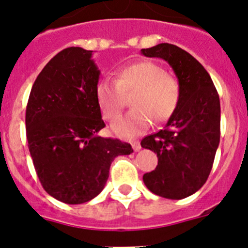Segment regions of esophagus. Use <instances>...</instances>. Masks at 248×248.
Returning <instances> with one entry per match:
<instances>
[{
    "instance_id": "esophagus-1",
    "label": "esophagus",
    "mask_w": 248,
    "mask_h": 248,
    "mask_svg": "<svg viewBox=\"0 0 248 248\" xmlns=\"http://www.w3.org/2000/svg\"><path fill=\"white\" fill-rule=\"evenodd\" d=\"M132 147H133V150L136 152H138L140 149H141V145H140V142L139 141H132Z\"/></svg>"
}]
</instances>
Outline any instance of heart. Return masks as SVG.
Wrapping results in <instances>:
<instances>
[{
	"instance_id": "1",
	"label": "heart",
	"mask_w": 248,
	"mask_h": 248,
	"mask_svg": "<svg viewBox=\"0 0 248 248\" xmlns=\"http://www.w3.org/2000/svg\"><path fill=\"white\" fill-rule=\"evenodd\" d=\"M133 109L111 124V131L120 138H133L149 128L151 120L163 124L179 106L181 89L176 79L167 76L159 64L141 61L120 69L116 80L102 79L96 86V98L102 114L115 119L124 109L126 98Z\"/></svg>"
}]
</instances>
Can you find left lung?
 Returning <instances> with one entry per match:
<instances>
[{
  "label": "left lung",
  "mask_w": 248,
  "mask_h": 248,
  "mask_svg": "<svg viewBox=\"0 0 248 248\" xmlns=\"http://www.w3.org/2000/svg\"><path fill=\"white\" fill-rule=\"evenodd\" d=\"M141 54L168 62L181 89L166 128L141 140V147L158 157L142 181L152 193L179 201L199 191L211 171L221 136L219 97L206 69L181 47L161 43Z\"/></svg>",
  "instance_id": "1"
}]
</instances>
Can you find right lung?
Segmentation results:
<instances>
[{"label": "right lung", "mask_w": 248, "mask_h": 248, "mask_svg": "<svg viewBox=\"0 0 248 248\" xmlns=\"http://www.w3.org/2000/svg\"><path fill=\"white\" fill-rule=\"evenodd\" d=\"M93 51L79 46L55 55L37 77L26 108V137L38 179L66 204H82L103 191L115 157L133 149L102 138L106 124L97 103L101 71Z\"/></svg>", "instance_id": "add662e5"}]
</instances>
